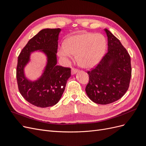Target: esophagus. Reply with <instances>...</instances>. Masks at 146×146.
<instances>
[{
	"label": "esophagus",
	"instance_id": "esophagus-1",
	"mask_svg": "<svg viewBox=\"0 0 146 146\" xmlns=\"http://www.w3.org/2000/svg\"><path fill=\"white\" fill-rule=\"evenodd\" d=\"M78 71V70L77 69H76V68H72V69H71V74L73 75V74H75L76 72H77Z\"/></svg>",
	"mask_w": 146,
	"mask_h": 146
}]
</instances>
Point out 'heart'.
<instances>
[{
	"label": "heart",
	"instance_id": "heart-1",
	"mask_svg": "<svg viewBox=\"0 0 146 146\" xmlns=\"http://www.w3.org/2000/svg\"><path fill=\"white\" fill-rule=\"evenodd\" d=\"M107 42L99 33H84L74 35L66 39L58 48L59 55L66 61L76 54L77 62L83 67L91 68L98 64L106 49Z\"/></svg>",
	"mask_w": 146,
	"mask_h": 146
}]
</instances>
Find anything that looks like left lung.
Returning <instances> with one entry per match:
<instances>
[{"instance_id":"obj_1","label":"left lung","mask_w":146,"mask_h":146,"mask_svg":"<svg viewBox=\"0 0 146 146\" xmlns=\"http://www.w3.org/2000/svg\"><path fill=\"white\" fill-rule=\"evenodd\" d=\"M108 52L96 67L88 70L89 82L86 94L94 102L107 105L114 102L125 94L131 76V60L120 41L107 29Z\"/></svg>"}]
</instances>
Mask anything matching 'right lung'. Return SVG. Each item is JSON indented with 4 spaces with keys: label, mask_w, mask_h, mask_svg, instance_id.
<instances>
[{
    "label": "right lung",
    "mask_w": 146,
    "mask_h": 146,
    "mask_svg": "<svg viewBox=\"0 0 146 146\" xmlns=\"http://www.w3.org/2000/svg\"><path fill=\"white\" fill-rule=\"evenodd\" d=\"M60 29H46L31 38L22 49L17 59L16 78L22 96L38 107H52L58 102L66 82L71 75L70 68L56 65L58 35ZM42 50L48 56V64L42 77L31 82L25 78L23 68L29 60L30 53Z\"/></svg>",
    "instance_id": "add662e5"
}]
</instances>
